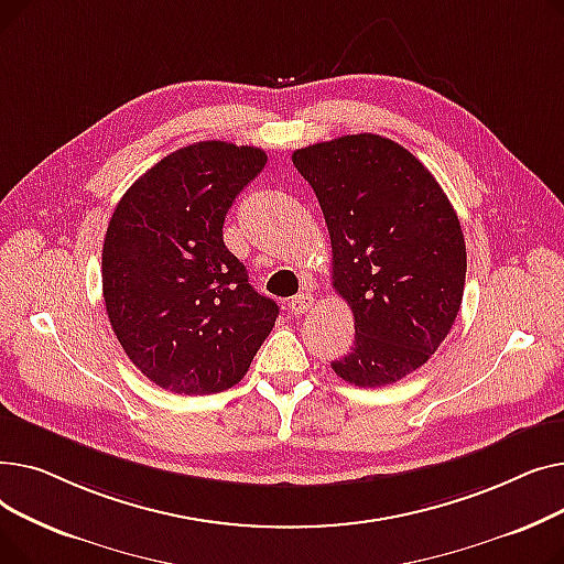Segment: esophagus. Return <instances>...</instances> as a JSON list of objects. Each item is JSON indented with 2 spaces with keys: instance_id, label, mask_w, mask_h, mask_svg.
<instances>
[{
  "instance_id": "esophagus-1",
  "label": "esophagus",
  "mask_w": 564,
  "mask_h": 564,
  "mask_svg": "<svg viewBox=\"0 0 564 564\" xmlns=\"http://www.w3.org/2000/svg\"><path fill=\"white\" fill-rule=\"evenodd\" d=\"M313 308V297L308 292H300V294H294V297L290 300V311L294 313V315H304V313H308Z\"/></svg>"
}]
</instances>
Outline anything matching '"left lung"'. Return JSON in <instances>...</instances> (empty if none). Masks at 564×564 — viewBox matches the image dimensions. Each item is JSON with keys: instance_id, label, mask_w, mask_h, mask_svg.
Instances as JSON below:
<instances>
[{"instance_id": "8db88e82", "label": "left lung", "mask_w": 564, "mask_h": 564, "mask_svg": "<svg viewBox=\"0 0 564 564\" xmlns=\"http://www.w3.org/2000/svg\"><path fill=\"white\" fill-rule=\"evenodd\" d=\"M332 237L334 290L354 345L334 372L361 389L395 383L446 340L462 306L466 245L455 207L400 143L347 134L292 153Z\"/></svg>"}]
</instances>
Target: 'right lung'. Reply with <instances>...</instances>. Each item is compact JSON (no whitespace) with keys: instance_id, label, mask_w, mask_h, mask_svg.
I'll return each instance as SVG.
<instances>
[{"instance_id":"right-lung-1","label":"right lung","mask_w":564,"mask_h":564,"mask_svg":"<svg viewBox=\"0 0 564 564\" xmlns=\"http://www.w3.org/2000/svg\"><path fill=\"white\" fill-rule=\"evenodd\" d=\"M253 145L181 148L118 200L102 245V297L130 361L160 389L221 393L270 336L279 306L224 245L235 196L264 169Z\"/></svg>"}]
</instances>
